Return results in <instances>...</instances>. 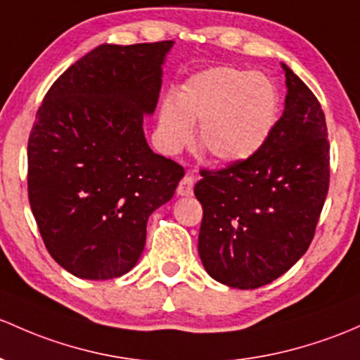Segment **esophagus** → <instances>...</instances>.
Returning <instances> with one entry per match:
<instances>
[{"label":"esophagus","mask_w":360,"mask_h":360,"mask_svg":"<svg viewBox=\"0 0 360 360\" xmlns=\"http://www.w3.org/2000/svg\"><path fill=\"white\" fill-rule=\"evenodd\" d=\"M176 193L179 196H190L193 195V176H184L183 179L179 181V184H177V190Z\"/></svg>","instance_id":"esophagus-1"}]
</instances>
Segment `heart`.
Masks as SVG:
<instances>
[{
	"mask_svg": "<svg viewBox=\"0 0 360 360\" xmlns=\"http://www.w3.org/2000/svg\"><path fill=\"white\" fill-rule=\"evenodd\" d=\"M279 98L269 77L252 70L217 67L193 75L176 100L158 112V136L177 151L193 139L200 122V146L219 164L247 160L267 141L278 122Z\"/></svg>",
	"mask_w": 360,
	"mask_h": 360,
	"instance_id": "obj_1",
	"label": "heart"
}]
</instances>
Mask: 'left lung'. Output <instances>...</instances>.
Returning <instances> with one entry per match:
<instances>
[{
    "mask_svg": "<svg viewBox=\"0 0 360 360\" xmlns=\"http://www.w3.org/2000/svg\"><path fill=\"white\" fill-rule=\"evenodd\" d=\"M285 110L247 160L202 170L198 253L215 281L253 290L274 281L307 252L330 186L324 112L305 82L281 63Z\"/></svg>",
    "mask_w": 360,
    "mask_h": 360,
    "instance_id": "1",
    "label": "left lung"
}]
</instances>
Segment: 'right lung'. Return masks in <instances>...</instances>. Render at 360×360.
<instances>
[{"instance_id": "1", "label": "right lung", "mask_w": 360, "mask_h": 360, "mask_svg": "<svg viewBox=\"0 0 360 360\" xmlns=\"http://www.w3.org/2000/svg\"><path fill=\"white\" fill-rule=\"evenodd\" d=\"M174 41L101 44L44 96L27 146L29 203L48 252L70 274L112 279L141 257L146 222L184 169L151 151L155 112Z\"/></svg>"}]
</instances>
